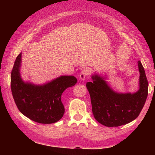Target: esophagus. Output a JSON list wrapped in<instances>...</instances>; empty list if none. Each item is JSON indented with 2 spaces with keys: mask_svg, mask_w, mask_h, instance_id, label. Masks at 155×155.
<instances>
[{
  "mask_svg": "<svg viewBox=\"0 0 155 155\" xmlns=\"http://www.w3.org/2000/svg\"><path fill=\"white\" fill-rule=\"evenodd\" d=\"M89 70L88 68H85V69H83L81 72L80 73V75H79V77H80L81 80L84 81L85 79V78L88 76V75L89 74Z\"/></svg>",
  "mask_w": 155,
  "mask_h": 155,
  "instance_id": "esophagus-1",
  "label": "esophagus"
}]
</instances>
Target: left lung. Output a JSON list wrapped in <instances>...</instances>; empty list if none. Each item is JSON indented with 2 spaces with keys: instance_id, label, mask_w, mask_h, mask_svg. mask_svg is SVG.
<instances>
[{
  "instance_id": "obj_1",
  "label": "left lung",
  "mask_w": 155,
  "mask_h": 155,
  "mask_svg": "<svg viewBox=\"0 0 155 155\" xmlns=\"http://www.w3.org/2000/svg\"><path fill=\"white\" fill-rule=\"evenodd\" d=\"M139 89L134 93L114 91L101 75H92V82L86 84L90 94L95 119L106 127L129 124L139 116L148 95V81L141 62L138 61Z\"/></svg>"
}]
</instances>
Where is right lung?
Returning a JSON list of instances; mask_svg holds the SVG:
<instances>
[{"label": "right lung", "instance_id": "right-lung-1", "mask_svg": "<svg viewBox=\"0 0 155 155\" xmlns=\"http://www.w3.org/2000/svg\"><path fill=\"white\" fill-rule=\"evenodd\" d=\"M22 53L16 58L11 74V89L14 101L21 113L37 123L50 124L62 118L64 108L63 92L76 85V78L61 76L43 85L24 81L21 76Z\"/></svg>", "mask_w": 155, "mask_h": 155}]
</instances>
